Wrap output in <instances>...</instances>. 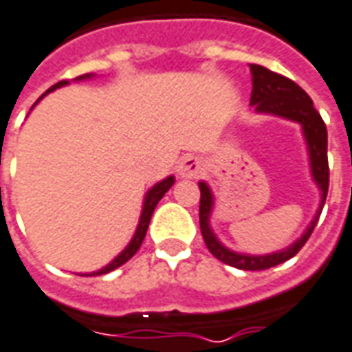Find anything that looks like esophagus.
Wrapping results in <instances>:
<instances>
[{
	"mask_svg": "<svg viewBox=\"0 0 352 352\" xmlns=\"http://www.w3.org/2000/svg\"><path fill=\"white\" fill-rule=\"evenodd\" d=\"M205 170V162L195 155H186L180 162H178V176L184 180H191V178H199Z\"/></svg>",
	"mask_w": 352,
	"mask_h": 352,
	"instance_id": "obj_1",
	"label": "esophagus"
}]
</instances>
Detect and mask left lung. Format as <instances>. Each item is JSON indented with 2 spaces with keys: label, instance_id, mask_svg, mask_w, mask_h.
I'll return each instance as SVG.
<instances>
[{
  "label": "left lung",
  "instance_id": "1",
  "mask_svg": "<svg viewBox=\"0 0 352 352\" xmlns=\"http://www.w3.org/2000/svg\"><path fill=\"white\" fill-rule=\"evenodd\" d=\"M251 76H253V91H251V105L258 115H272L280 118H287L297 124H301L302 135L307 142L310 161V174L312 180L320 190V207L312 218L309 228L302 232V236L293 241L292 245L282 251L268 254H247L237 253L228 249L217 234L210 228V214L214 210V195L208 188L207 182H199L201 205H199V226L203 239L207 243L208 251L217 256L218 261L230 264L239 270H266L276 264L289 261L292 256L301 251V247L307 243V239L312 234V230L318 222L320 212L324 208L326 197H328L329 186V168H328V130L322 120L320 113L312 105V99L307 96V91L297 86L293 80L285 78L282 74H276L272 70L261 65H249Z\"/></svg>",
  "mask_w": 352,
  "mask_h": 352
}]
</instances>
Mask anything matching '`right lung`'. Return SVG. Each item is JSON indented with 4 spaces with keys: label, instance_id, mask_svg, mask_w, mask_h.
Wrapping results in <instances>:
<instances>
[{
    "label": "right lung",
    "instance_id": "obj_1",
    "mask_svg": "<svg viewBox=\"0 0 352 352\" xmlns=\"http://www.w3.org/2000/svg\"><path fill=\"white\" fill-rule=\"evenodd\" d=\"M94 78V74H84V76H78L76 80H89ZM69 84V80H63V82H57L55 86H51L43 96H40V99L34 103L32 107H36L40 101H42L47 94H51V91H55L57 88H63V86H67ZM174 182H176V178L174 176H166L164 180L157 182L155 186H153L151 190L145 193L144 197V207H142V214H140V222H138V228H135L134 232V237L130 239V243L124 247V251L122 253H118L111 261V263L107 264V266H103V268H99V270H96V272H89V274H84V276H101V274H107V272H113L115 268H118V266H122V264L126 263V261H130L132 256H134L135 253H138V249L142 247V241H144L145 234H147V228H149V222H151V217H153V210H155V207H157V203L162 199V195L166 193V191L170 190L172 186H174Z\"/></svg>",
    "mask_w": 352,
    "mask_h": 352
}]
</instances>
